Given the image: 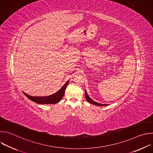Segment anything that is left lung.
<instances>
[{"label": "left lung", "mask_w": 153, "mask_h": 153, "mask_svg": "<svg viewBox=\"0 0 153 153\" xmlns=\"http://www.w3.org/2000/svg\"><path fill=\"white\" fill-rule=\"evenodd\" d=\"M85 97H86V100L88 101L89 103H91V104H93V105H94L101 106H106V105H108L107 104H102V103H97V102H94V100H93L88 96V94H87L86 90H85Z\"/></svg>", "instance_id": "obj_1"}]
</instances>
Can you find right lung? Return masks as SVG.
<instances>
[{
    "label": "right lung",
    "mask_w": 153,
    "mask_h": 153,
    "mask_svg": "<svg viewBox=\"0 0 153 153\" xmlns=\"http://www.w3.org/2000/svg\"><path fill=\"white\" fill-rule=\"evenodd\" d=\"M70 82L68 80L66 83H65L62 88L57 91L56 93L53 94L51 95L48 96H43V97H37V96H32L28 95L23 91V93L31 100L39 103V104H55L58 103L63 97L65 91L66 90L67 86Z\"/></svg>",
    "instance_id": "obj_1"
}]
</instances>
